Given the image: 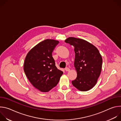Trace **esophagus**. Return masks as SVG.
Returning a JSON list of instances; mask_svg holds the SVG:
<instances>
[{
	"mask_svg": "<svg viewBox=\"0 0 121 121\" xmlns=\"http://www.w3.org/2000/svg\"><path fill=\"white\" fill-rule=\"evenodd\" d=\"M65 70L66 71H69L70 70V69L68 67H66L65 68Z\"/></svg>",
	"mask_w": 121,
	"mask_h": 121,
	"instance_id": "esophagus-1",
	"label": "esophagus"
}]
</instances>
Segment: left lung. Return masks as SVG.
<instances>
[{
    "mask_svg": "<svg viewBox=\"0 0 121 121\" xmlns=\"http://www.w3.org/2000/svg\"><path fill=\"white\" fill-rule=\"evenodd\" d=\"M65 42L74 47L77 77L72 84L80 91L91 90L96 85L101 70L102 59L99 50L83 39L69 37Z\"/></svg>",
    "mask_w": 121,
    "mask_h": 121,
    "instance_id": "obj_1",
    "label": "left lung"
}]
</instances>
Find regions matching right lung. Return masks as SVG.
I'll list each match as a JSON object with an SVG mask.
<instances>
[{"instance_id": "1", "label": "right lung", "mask_w": 121, "mask_h": 121, "mask_svg": "<svg viewBox=\"0 0 121 121\" xmlns=\"http://www.w3.org/2000/svg\"><path fill=\"white\" fill-rule=\"evenodd\" d=\"M58 43L56 40H45L31 49L25 58L24 72L31 84L42 92L56 86L63 73L56 67L52 56Z\"/></svg>"}]
</instances>
